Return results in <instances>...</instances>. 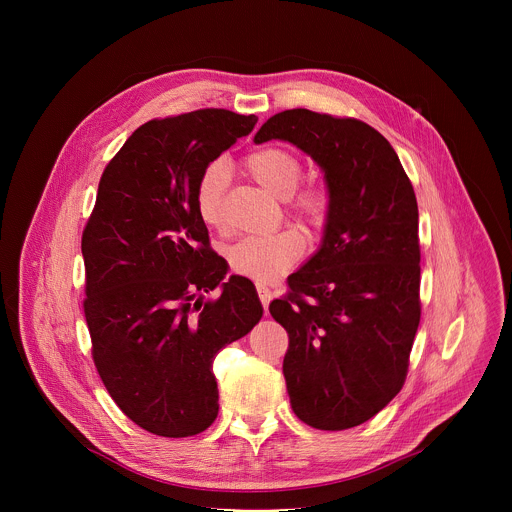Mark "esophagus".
Here are the masks:
<instances>
[{
  "label": "esophagus",
  "instance_id": "obj_1",
  "mask_svg": "<svg viewBox=\"0 0 512 512\" xmlns=\"http://www.w3.org/2000/svg\"><path fill=\"white\" fill-rule=\"evenodd\" d=\"M257 294H259V300H261V304H263V308H265V312H267L269 302H271V298H273V291H271L267 285L257 283Z\"/></svg>",
  "mask_w": 512,
  "mask_h": 512
}]
</instances>
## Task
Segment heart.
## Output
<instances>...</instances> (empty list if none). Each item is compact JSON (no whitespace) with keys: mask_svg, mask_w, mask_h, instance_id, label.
I'll return each instance as SVG.
<instances>
[{"mask_svg":"<svg viewBox=\"0 0 512 512\" xmlns=\"http://www.w3.org/2000/svg\"><path fill=\"white\" fill-rule=\"evenodd\" d=\"M249 174L273 196L287 200L289 214L300 225L318 233L330 218L332 200L326 188H300L304 178L302 158L287 148H261L245 158ZM229 164L225 160L208 162L194 184V208L208 229H223L225 225V192L229 184ZM306 251V239L296 229H285L263 237H245L227 249V261L239 275L261 283L279 279L294 267Z\"/></svg>","mask_w":512,"mask_h":512,"instance_id":"obj_1","label":"heart"}]
</instances>
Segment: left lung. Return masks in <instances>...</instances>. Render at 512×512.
Segmentation results:
<instances>
[{"label":"left lung","instance_id":"obj_1","mask_svg":"<svg viewBox=\"0 0 512 512\" xmlns=\"http://www.w3.org/2000/svg\"><path fill=\"white\" fill-rule=\"evenodd\" d=\"M269 139L312 156L332 200L322 247L269 304L289 336V403L316 429H348L375 417L407 377L421 318L415 192L391 143L364 121L287 109L255 135Z\"/></svg>","mask_w":512,"mask_h":512}]
</instances>
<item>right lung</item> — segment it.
Wrapping results in <instances>:
<instances>
[{
  "instance_id": "right-lung-1",
  "label": "right lung",
  "mask_w": 512,
  "mask_h": 512,
  "mask_svg": "<svg viewBox=\"0 0 512 512\" xmlns=\"http://www.w3.org/2000/svg\"><path fill=\"white\" fill-rule=\"evenodd\" d=\"M255 115L198 109L137 127L107 164L83 231L85 318L97 373L117 407L162 437L204 431L218 415L216 352L263 308L231 275L194 208L200 170L253 131Z\"/></svg>"
}]
</instances>
